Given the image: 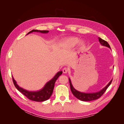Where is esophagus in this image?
Masks as SVG:
<instances>
[{
  "mask_svg": "<svg viewBox=\"0 0 124 124\" xmlns=\"http://www.w3.org/2000/svg\"><path fill=\"white\" fill-rule=\"evenodd\" d=\"M68 71V68H67L66 67H65V68H63L62 69V72H63V73H67Z\"/></svg>",
  "mask_w": 124,
  "mask_h": 124,
  "instance_id": "esophagus-1",
  "label": "esophagus"
}]
</instances>
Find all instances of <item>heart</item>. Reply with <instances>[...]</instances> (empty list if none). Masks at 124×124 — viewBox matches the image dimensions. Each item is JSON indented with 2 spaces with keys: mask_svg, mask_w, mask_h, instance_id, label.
<instances>
[{
  "mask_svg": "<svg viewBox=\"0 0 124 124\" xmlns=\"http://www.w3.org/2000/svg\"><path fill=\"white\" fill-rule=\"evenodd\" d=\"M78 39L76 37H71L69 39H67L65 41V43L67 46L69 47H73L78 43ZM80 45L81 46H83L84 43L83 42H81Z\"/></svg>",
  "mask_w": 124,
  "mask_h": 124,
  "instance_id": "1",
  "label": "heart"
}]
</instances>
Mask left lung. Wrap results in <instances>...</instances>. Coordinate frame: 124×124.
Listing matches in <instances>:
<instances>
[{
  "mask_svg": "<svg viewBox=\"0 0 124 124\" xmlns=\"http://www.w3.org/2000/svg\"><path fill=\"white\" fill-rule=\"evenodd\" d=\"M99 42L101 43V44L102 45V46H107L108 48H111L110 45L108 44V43L106 41H105L100 38H99ZM69 83H70L71 91L73 93V95L78 99H79L81 101H89L95 100L99 98L103 94L104 92L106 91L107 89L108 88V86L110 85L112 81V79L106 87L103 88L102 89H101L100 91L98 92H96L94 93H82L77 91V90L73 87L70 78H69Z\"/></svg>",
  "mask_w": 124,
  "mask_h": 124,
  "instance_id": "obj_1",
  "label": "left lung"
}]
</instances>
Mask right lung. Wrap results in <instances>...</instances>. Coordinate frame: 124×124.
<instances>
[{"instance_id": "add662e5", "label": "right lung", "mask_w": 124, "mask_h": 124, "mask_svg": "<svg viewBox=\"0 0 124 124\" xmlns=\"http://www.w3.org/2000/svg\"><path fill=\"white\" fill-rule=\"evenodd\" d=\"M40 32L41 33H47L48 32V31H38V30H32L31 31H29L27 34L28 35L29 33H31L32 32ZM62 71H59V72H57L55 77L52 78L51 80H50L49 82H48L45 85L44 87L41 89L40 91H37V92H29L28 91L18 86L16 81L14 79L13 77H12V80L13 84L17 89L18 91H20L21 93H22L27 98L30 100L32 101H37V102H42V101H44L47 100V99L50 98L51 96L52 93L53 92V89L54 88V85L56 81L57 80L58 77L61 76L62 74Z\"/></svg>"}]
</instances>
